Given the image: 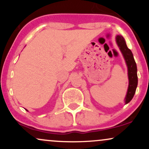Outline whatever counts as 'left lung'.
Instances as JSON below:
<instances>
[{"label":"left lung","instance_id":"1","mask_svg":"<svg viewBox=\"0 0 149 149\" xmlns=\"http://www.w3.org/2000/svg\"><path fill=\"white\" fill-rule=\"evenodd\" d=\"M116 42L118 45L123 55L126 64L127 66L128 71V79H129V85L126 95L125 102V104L129 103L134 97L135 92H136V87L138 83L137 78V68L135 62L134 57L132 51L127 47L126 45L125 40L122 36H116Z\"/></svg>","mask_w":149,"mask_h":149}]
</instances>
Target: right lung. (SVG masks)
<instances>
[{
	"instance_id": "obj_1",
	"label": "right lung",
	"mask_w": 149,
	"mask_h": 149,
	"mask_svg": "<svg viewBox=\"0 0 149 149\" xmlns=\"http://www.w3.org/2000/svg\"><path fill=\"white\" fill-rule=\"evenodd\" d=\"M26 111H27V110H26Z\"/></svg>"
}]
</instances>
